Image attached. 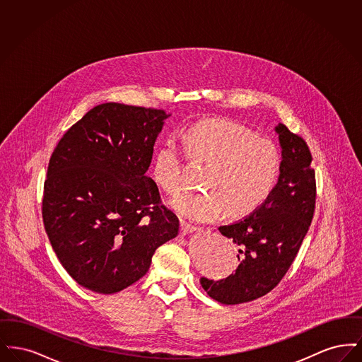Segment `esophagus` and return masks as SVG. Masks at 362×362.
<instances>
[{
    "instance_id": "34e87169",
    "label": "esophagus",
    "mask_w": 362,
    "mask_h": 362,
    "mask_svg": "<svg viewBox=\"0 0 362 362\" xmlns=\"http://www.w3.org/2000/svg\"><path fill=\"white\" fill-rule=\"evenodd\" d=\"M198 228L197 226H194V225L187 224V223H180V233H182V236H186V235H189V233H192V232H195Z\"/></svg>"
}]
</instances>
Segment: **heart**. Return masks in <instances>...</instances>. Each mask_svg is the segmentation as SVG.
<instances>
[{
    "label": "heart",
    "mask_w": 362,
    "mask_h": 362,
    "mask_svg": "<svg viewBox=\"0 0 362 362\" xmlns=\"http://www.w3.org/2000/svg\"><path fill=\"white\" fill-rule=\"evenodd\" d=\"M189 157L206 168L199 191H187L171 202L173 211L191 223H209L225 213L238 218L251 214L272 195L281 173V155L269 138L229 119H205L183 134ZM152 179L164 192L182 189V153L173 141L156 151Z\"/></svg>",
    "instance_id": "1"
}]
</instances>
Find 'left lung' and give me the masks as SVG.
<instances>
[{
    "instance_id": "8db88e82",
    "label": "left lung",
    "mask_w": 362,
    "mask_h": 362,
    "mask_svg": "<svg viewBox=\"0 0 362 362\" xmlns=\"http://www.w3.org/2000/svg\"><path fill=\"white\" fill-rule=\"evenodd\" d=\"M281 173L266 202L238 223L218 230L238 247L239 264L225 279H199L216 301L235 305L273 291L289 270L315 211L316 183L307 142L278 123Z\"/></svg>"
}]
</instances>
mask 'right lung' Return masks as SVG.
I'll list each match as a JSON object with an SVG mask.
<instances>
[{"instance_id":"obj_1","label":"right lung","mask_w":362,"mask_h":362,"mask_svg":"<svg viewBox=\"0 0 362 362\" xmlns=\"http://www.w3.org/2000/svg\"><path fill=\"white\" fill-rule=\"evenodd\" d=\"M170 115L119 103L93 107L55 146L42 214L64 269L92 292H121L145 276L179 220L146 175Z\"/></svg>"}]
</instances>
